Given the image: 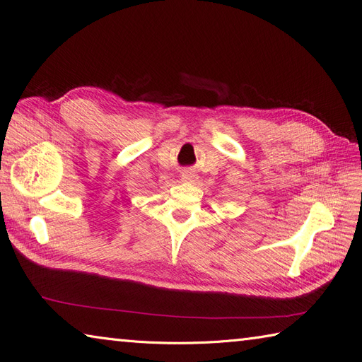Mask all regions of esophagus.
Instances as JSON below:
<instances>
[{
  "label": "esophagus",
  "mask_w": 362,
  "mask_h": 362,
  "mask_svg": "<svg viewBox=\"0 0 362 362\" xmlns=\"http://www.w3.org/2000/svg\"><path fill=\"white\" fill-rule=\"evenodd\" d=\"M181 180L185 181V182H192V181L194 180V175H193L192 172H184V173L181 175Z\"/></svg>",
  "instance_id": "1"
}]
</instances>
